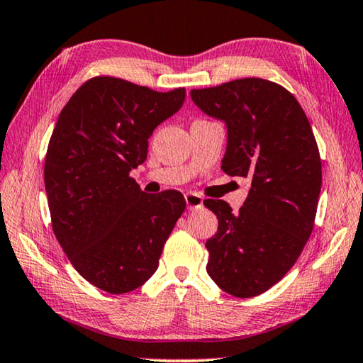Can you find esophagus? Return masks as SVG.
<instances>
[{
  "mask_svg": "<svg viewBox=\"0 0 363 363\" xmlns=\"http://www.w3.org/2000/svg\"><path fill=\"white\" fill-rule=\"evenodd\" d=\"M185 201H186L188 209H191V211H196V209L203 208V198L199 196V194L188 193L185 194Z\"/></svg>",
  "mask_w": 363,
  "mask_h": 363,
  "instance_id": "1",
  "label": "esophagus"
}]
</instances>
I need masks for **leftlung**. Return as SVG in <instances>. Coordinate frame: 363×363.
<instances>
[{
	"label": "left lung",
	"mask_w": 363,
	"mask_h": 363,
	"mask_svg": "<svg viewBox=\"0 0 363 363\" xmlns=\"http://www.w3.org/2000/svg\"><path fill=\"white\" fill-rule=\"evenodd\" d=\"M190 94L228 128L220 169L250 182L239 213L204 201L219 224L206 272L229 295L257 296L286 275L313 233L323 182L316 139L296 98L273 82L240 78Z\"/></svg>",
	"instance_id": "8db88e82"
}]
</instances>
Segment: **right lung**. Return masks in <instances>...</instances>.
I'll return each mask as SVG.
<instances>
[{"label": "right lung", "instance_id": "obj_1", "mask_svg": "<svg viewBox=\"0 0 363 363\" xmlns=\"http://www.w3.org/2000/svg\"><path fill=\"white\" fill-rule=\"evenodd\" d=\"M185 96V88L159 93L94 77L62 109L44 167L52 228L72 265L99 290L143 286L185 211L180 191L145 194L129 177L147 159L154 129Z\"/></svg>", "mask_w": 363, "mask_h": 363}]
</instances>
